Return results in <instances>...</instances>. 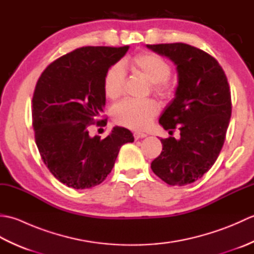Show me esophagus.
Returning a JSON list of instances; mask_svg holds the SVG:
<instances>
[{
    "mask_svg": "<svg viewBox=\"0 0 254 254\" xmlns=\"http://www.w3.org/2000/svg\"><path fill=\"white\" fill-rule=\"evenodd\" d=\"M133 135H134V138H135V139H138V138H144V137H146V136H147V134H145V133H143V132H138V131H136V132H134V133H133Z\"/></svg>",
    "mask_w": 254,
    "mask_h": 254,
    "instance_id": "34e87169",
    "label": "esophagus"
}]
</instances>
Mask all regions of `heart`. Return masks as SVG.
<instances>
[{
    "label": "heart",
    "mask_w": 254,
    "mask_h": 254,
    "mask_svg": "<svg viewBox=\"0 0 254 254\" xmlns=\"http://www.w3.org/2000/svg\"><path fill=\"white\" fill-rule=\"evenodd\" d=\"M135 71L153 84V89L160 95L170 94L172 87L169 82L170 64L163 57L155 53L144 52L132 60ZM127 83V72L120 63L112 65L106 73L104 90L108 99L116 100L123 93ZM159 112V106L154 100L134 101L124 100L113 109V118L118 124L131 127L144 128Z\"/></svg>",
    "instance_id": "b5f03b06"
}]
</instances>
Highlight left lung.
<instances>
[{
	"label": "left lung",
	"mask_w": 254,
	"mask_h": 254,
	"mask_svg": "<svg viewBox=\"0 0 254 254\" xmlns=\"http://www.w3.org/2000/svg\"><path fill=\"white\" fill-rule=\"evenodd\" d=\"M177 65L175 98L166 107L159 123L180 138H161L163 150L152 161V170L169 186L196 181L216 161L231 117L229 84L215 58L190 45H146Z\"/></svg>",
	"instance_id": "8db88e82"
}]
</instances>
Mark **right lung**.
Returning a JSON list of instances; mask_svg holds the SVG:
<instances>
[{
    "label": "right lung",
    "instance_id": "add662e5",
    "mask_svg": "<svg viewBox=\"0 0 254 254\" xmlns=\"http://www.w3.org/2000/svg\"><path fill=\"white\" fill-rule=\"evenodd\" d=\"M128 46L83 47L57 59L42 72L32 97L35 141L47 168L69 188L98 186L110 174L119 150L134 142L131 131L115 127L91 137L106 105V73Z\"/></svg>",
    "mask_w": 254,
    "mask_h": 254
}]
</instances>
